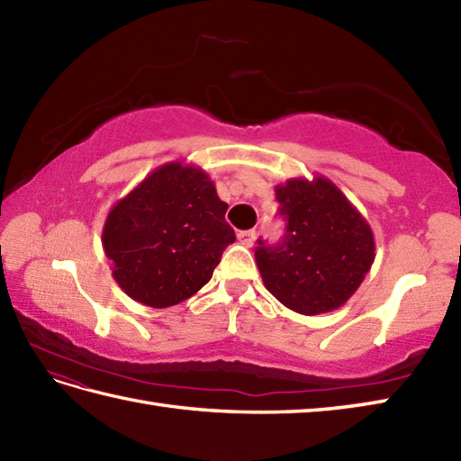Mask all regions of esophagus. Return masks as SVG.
Segmentation results:
<instances>
[{
  "instance_id": "obj_1",
  "label": "esophagus",
  "mask_w": 461,
  "mask_h": 461,
  "mask_svg": "<svg viewBox=\"0 0 461 461\" xmlns=\"http://www.w3.org/2000/svg\"><path fill=\"white\" fill-rule=\"evenodd\" d=\"M256 240H258V231L256 230H248V231H240L238 233V241L241 243V246H246V248H251L253 243H256Z\"/></svg>"
}]
</instances>
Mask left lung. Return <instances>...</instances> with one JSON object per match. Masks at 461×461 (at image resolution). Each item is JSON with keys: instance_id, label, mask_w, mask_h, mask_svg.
I'll return each instance as SVG.
<instances>
[{"instance_id": "left-lung-1", "label": "left lung", "mask_w": 461, "mask_h": 461, "mask_svg": "<svg viewBox=\"0 0 461 461\" xmlns=\"http://www.w3.org/2000/svg\"><path fill=\"white\" fill-rule=\"evenodd\" d=\"M276 198L287 230L279 246L256 249L263 285L299 315L342 307L375 263L368 221L325 176L291 178Z\"/></svg>"}]
</instances>
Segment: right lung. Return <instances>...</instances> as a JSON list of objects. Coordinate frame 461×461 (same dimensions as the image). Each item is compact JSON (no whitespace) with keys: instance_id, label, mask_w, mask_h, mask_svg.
<instances>
[{"instance_id":"obj_1","label":"right lung","mask_w":461,"mask_h":461,"mask_svg":"<svg viewBox=\"0 0 461 461\" xmlns=\"http://www.w3.org/2000/svg\"><path fill=\"white\" fill-rule=\"evenodd\" d=\"M225 212L228 203L198 166L156 168L106 215L103 248L114 281L152 309L195 295L236 241Z\"/></svg>"}]
</instances>
